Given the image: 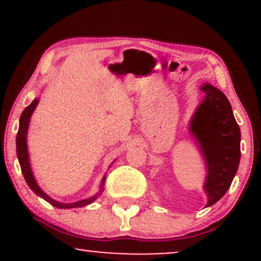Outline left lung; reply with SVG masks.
<instances>
[{
  "instance_id": "left-lung-1",
  "label": "left lung",
  "mask_w": 261,
  "mask_h": 261,
  "mask_svg": "<svg viewBox=\"0 0 261 261\" xmlns=\"http://www.w3.org/2000/svg\"><path fill=\"white\" fill-rule=\"evenodd\" d=\"M205 99L197 107L190 127L205 158L207 176L203 184L207 206L214 205L227 193L241 161V130L228 99L216 87H200Z\"/></svg>"
}]
</instances>
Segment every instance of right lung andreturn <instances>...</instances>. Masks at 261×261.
I'll list each match as a JSON object with an SVG mask.
<instances>
[{
    "mask_svg": "<svg viewBox=\"0 0 261 261\" xmlns=\"http://www.w3.org/2000/svg\"><path fill=\"white\" fill-rule=\"evenodd\" d=\"M38 103H39V99L38 98H35V99L33 100L24 110H23L22 115H20V119H19V128H18L17 140H16L18 161H19L20 169H22L23 176H24L27 184H28V187L31 188L32 190L37 194V195L43 197L44 200H46L47 202L51 203L53 206H55V207H58V208H74V207H82V206L89 205V203H92L94 200H97L98 196L101 194V191L104 190L103 184H104V180H106V176H104L103 180H101V182H100V190L98 191L94 196L89 197V199H86V200H81V201H77V202H72V203H64V202L56 201V200H54L50 196H47L46 194H45L44 191L39 188L38 182H37V180H35L34 175H33L31 163H29L28 147H27V133H28L29 120H31L32 114L35 110V108H37Z\"/></svg>",
    "mask_w": 261,
    "mask_h": 261,
    "instance_id": "add662e5",
    "label": "right lung"
}]
</instances>
